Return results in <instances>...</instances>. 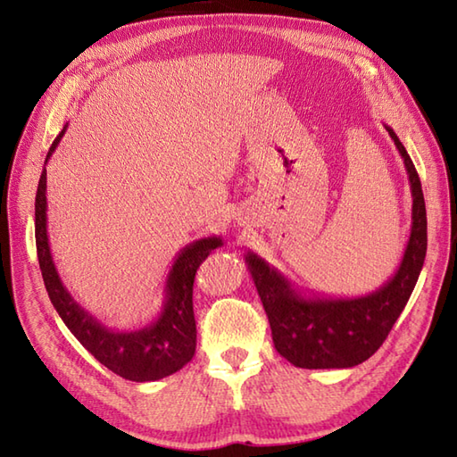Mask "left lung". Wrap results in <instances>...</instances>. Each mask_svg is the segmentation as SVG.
I'll return each mask as SVG.
<instances>
[{"mask_svg":"<svg viewBox=\"0 0 457 457\" xmlns=\"http://www.w3.org/2000/svg\"><path fill=\"white\" fill-rule=\"evenodd\" d=\"M389 131L409 174L412 226L396 273L369 295L334 298L306 295L253 251L245 263L269 318L277 352L295 367L347 369L371 357L389 336L414 290L426 257V206L422 184L404 145Z\"/></svg>","mask_w":457,"mask_h":457,"instance_id":"8db88e82","label":"left lung"}]
</instances>
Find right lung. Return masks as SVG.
<instances>
[{"label": "right lung", "mask_w": 457, "mask_h": 457, "mask_svg": "<svg viewBox=\"0 0 457 457\" xmlns=\"http://www.w3.org/2000/svg\"><path fill=\"white\" fill-rule=\"evenodd\" d=\"M66 128L68 125L56 135L46 153L45 164L61 143ZM35 244L46 293L58 316L74 337L110 371L135 383L159 381L162 377L177 373L194 357L196 352V320L192 308L194 277L202 261L213 249L223 245L220 236L202 237L180 249L167 275L164 303L159 316L151 324L133 332L105 328L98 318L86 312L76 303L61 280L46 236V169H43L37 187Z\"/></svg>", "instance_id": "right-lung-1"}]
</instances>
